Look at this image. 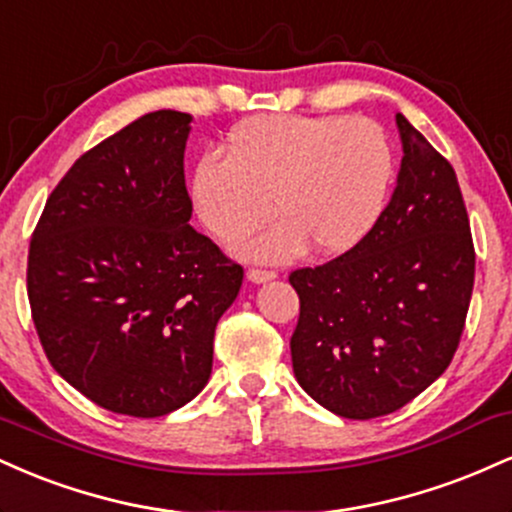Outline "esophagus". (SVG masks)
<instances>
[{"instance_id":"1","label":"esophagus","mask_w":512,"mask_h":512,"mask_svg":"<svg viewBox=\"0 0 512 512\" xmlns=\"http://www.w3.org/2000/svg\"><path fill=\"white\" fill-rule=\"evenodd\" d=\"M246 278H249L254 285H263V282L275 280V270H263V268H249L246 270Z\"/></svg>"}]
</instances>
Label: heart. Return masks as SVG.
I'll return each mask as SVG.
<instances>
[{
  "mask_svg": "<svg viewBox=\"0 0 512 512\" xmlns=\"http://www.w3.org/2000/svg\"><path fill=\"white\" fill-rule=\"evenodd\" d=\"M393 172V148L374 119L266 114L232 131L227 158L198 160L191 203L220 242L249 232L273 203L280 218L234 246L251 261H290L309 244L342 254L381 218Z\"/></svg>",
  "mask_w": 512,
  "mask_h": 512,
  "instance_id": "heart-1",
  "label": "heart"
}]
</instances>
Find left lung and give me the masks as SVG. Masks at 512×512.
Returning a JSON list of instances; mask_svg holds the SVG:
<instances>
[{"instance_id":"1","label":"left lung","mask_w":512,"mask_h":512,"mask_svg":"<svg viewBox=\"0 0 512 512\" xmlns=\"http://www.w3.org/2000/svg\"><path fill=\"white\" fill-rule=\"evenodd\" d=\"M398 186L369 234L316 268L294 270L299 386L345 419H374L448 369L474 287V246L450 162L398 112Z\"/></svg>"}]
</instances>
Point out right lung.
<instances>
[{"mask_svg":"<svg viewBox=\"0 0 512 512\" xmlns=\"http://www.w3.org/2000/svg\"><path fill=\"white\" fill-rule=\"evenodd\" d=\"M191 114L158 110L83 153L28 251L42 350L95 405L162 417L206 388L220 316L244 270L189 225Z\"/></svg>","mask_w":512,"mask_h":512,"instance_id":"right-lung-1","label":"right lung"}]
</instances>
